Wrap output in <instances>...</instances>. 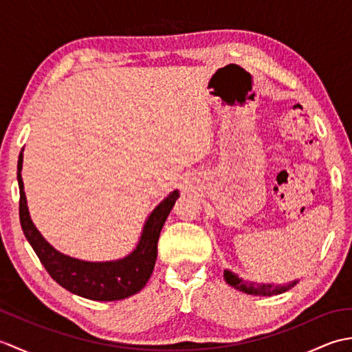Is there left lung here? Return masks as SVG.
Instances as JSON below:
<instances>
[{"instance_id": "8db88e82", "label": "left lung", "mask_w": 352, "mask_h": 352, "mask_svg": "<svg viewBox=\"0 0 352 352\" xmlns=\"http://www.w3.org/2000/svg\"><path fill=\"white\" fill-rule=\"evenodd\" d=\"M223 278H226V281L230 284V286H233L234 289L242 290L248 295H258V296H271V295L284 294V292H287L298 283V280H295L287 284H265V283L256 284V283L239 278V276L231 271H223Z\"/></svg>"}]
</instances>
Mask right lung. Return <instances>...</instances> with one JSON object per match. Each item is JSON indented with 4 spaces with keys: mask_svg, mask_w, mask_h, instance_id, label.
I'll use <instances>...</instances> for the list:
<instances>
[{
    "mask_svg": "<svg viewBox=\"0 0 352 352\" xmlns=\"http://www.w3.org/2000/svg\"><path fill=\"white\" fill-rule=\"evenodd\" d=\"M22 151L18 159L21 227L51 278L71 294L94 301H119L144 289L155 265L160 231L177 198L180 197L178 190L170 192L148 216L136 248L129 256L111 261L78 260L52 248L30 218L24 182L21 175L24 159Z\"/></svg>",
    "mask_w": 352,
    "mask_h": 352,
    "instance_id": "obj_1",
    "label": "right lung"
}]
</instances>
